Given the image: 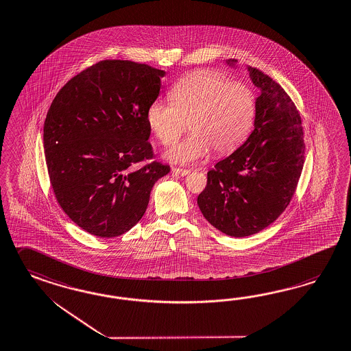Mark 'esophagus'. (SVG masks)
<instances>
[{
  "label": "esophagus",
  "mask_w": 351,
  "mask_h": 351,
  "mask_svg": "<svg viewBox=\"0 0 351 351\" xmlns=\"http://www.w3.org/2000/svg\"><path fill=\"white\" fill-rule=\"evenodd\" d=\"M171 171L174 173V174H178V176H187V174H189L191 173V171L189 169H182V168H173L171 169Z\"/></svg>",
  "instance_id": "1"
}]
</instances>
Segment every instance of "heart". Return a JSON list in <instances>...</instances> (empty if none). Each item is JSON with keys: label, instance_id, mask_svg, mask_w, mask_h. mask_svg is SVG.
<instances>
[{"label": "heart", "instance_id": "1", "mask_svg": "<svg viewBox=\"0 0 351 351\" xmlns=\"http://www.w3.org/2000/svg\"><path fill=\"white\" fill-rule=\"evenodd\" d=\"M169 103L153 101L146 123L162 146H171L186 132L192 135L167 153L171 162L187 164L205 156L233 153L251 135L257 100L251 88L206 70L184 75L169 94Z\"/></svg>", "mask_w": 351, "mask_h": 351}]
</instances>
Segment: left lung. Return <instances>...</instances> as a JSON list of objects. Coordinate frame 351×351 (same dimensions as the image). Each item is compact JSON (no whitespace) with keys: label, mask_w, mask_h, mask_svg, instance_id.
<instances>
[{"label":"left lung","mask_w":351,"mask_h":351,"mask_svg":"<svg viewBox=\"0 0 351 351\" xmlns=\"http://www.w3.org/2000/svg\"><path fill=\"white\" fill-rule=\"evenodd\" d=\"M248 71L261 91L254 130L241 147L207 171L206 187L197 197L207 221L235 238L258 233L284 213L295 193L306 153L294 101L266 73L251 66Z\"/></svg>","instance_id":"obj_1"}]
</instances>
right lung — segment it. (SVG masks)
Wrapping results in <instances>:
<instances>
[{
    "mask_svg": "<svg viewBox=\"0 0 351 351\" xmlns=\"http://www.w3.org/2000/svg\"><path fill=\"white\" fill-rule=\"evenodd\" d=\"M165 75L145 63L104 60L63 86L43 128L45 162L56 198L85 232L112 238L144 216L155 182L171 168L152 162L147 107Z\"/></svg>",
    "mask_w": 351,
    "mask_h": 351,
    "instance_id": "1",
    "label": "right lung"
}]
</instances>
